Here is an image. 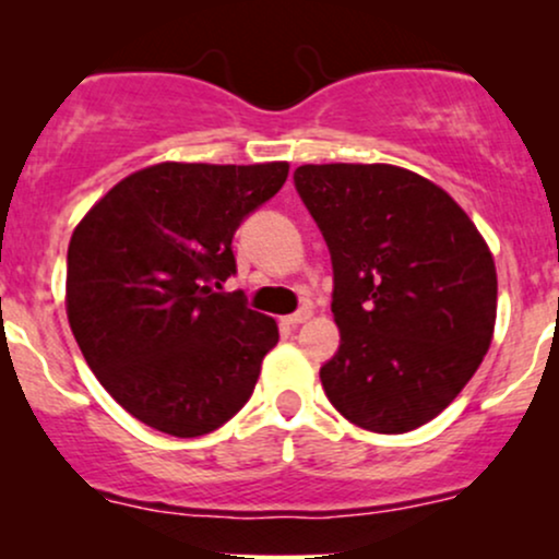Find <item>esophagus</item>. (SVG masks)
<instances>
[{
	"mask_svg": "<svg viewBox=\"0 0 559 559\" xmlns=\"http://www.w3.org/2000/svg\"><path fill=\"white\" fill-rule=\"evenodd\" d=\"M312 318V312L310 310H299V312H294V316H286L284 318V323L286 325H292V329H297V325H301V323H307V320Z\"/></svg>",
	"mask_w": 559,
	"mask_h": 559,
	"instance_id": "obj_1",
	"label": "esophagus"
}]
</instances>
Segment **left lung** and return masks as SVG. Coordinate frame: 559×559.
I'll list each match as a JSON object with an SVG mask.
<instances>
[{"mask_svg":"<svg viewBox=\"0 0 559 559\" xmlns=\"http://www.w3.org/2000/svg\"><path fill=\"white\" fill-rule=\"evenodd\" d=\"M294 183L333 262L342 344L320 368L325 396L365 431H415L491 346L489 243L441 186L396 165H299Z\"/></svg>","mask_w":559,"mask_h":559,"instance_id":"left-lung-1","label":"left lung"}]
</instances>
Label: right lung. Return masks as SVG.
<instances>
[{
    "mask_svg": "<svg viewBox=\"0 0 559 559\" xmlns=\"http://www.w3.org/2000/svg\"><path fill=\"white\" fill-rule=\"evenodd\" d=\"M286 176L288 163L150 165L70 236V331L102 386L150 428L194 439L252 396L278 325L215 288L236 273V228Z\"/></svg>",
    "mask_w": 559,
    "mask_h": 559,
    "instance_id": "obj_1",
    "label": "right lung"
}]
</instances>
